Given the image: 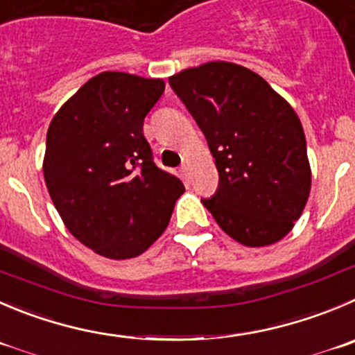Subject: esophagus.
Here are the masks:
<instances>
[{"label": "esophagus", "instance_id": "1", "mask_svg": "<svg viewBox=\"0 0 355 355\" xmlns=\"http://www.w3.org/2000/svg\"><path fill=\"white\" fill-rule=\"evenodd\" d=\"M180 171L183 172L184 175H187V174H188V171H190V165H187V164H184V165H181V168H180Z\"/></svg>", "mask_w": 355, "mask_h": 355}]
</instances>
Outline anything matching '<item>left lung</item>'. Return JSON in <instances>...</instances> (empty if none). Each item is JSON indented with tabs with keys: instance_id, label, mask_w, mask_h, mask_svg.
<instances>
[{
	"instance_id": "obj_1",
	"label": "left lung",
	"mask_w": 355,
	"mask_h": 355,
	"mask_svg": "<svg viewBox=\"0 0 355 355\" xmlns=\"http://www.w3.org/2000/svg\"><path fill=\"white\" fill-rule=\"evenodd\" d=\"M207 139L219 172L202 204L226 235L248 248L284 239L312 187L302 121L254 71L225 60L168 78Z\"/></svg>"
}]
</instances>
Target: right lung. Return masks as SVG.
I'll use <instances>...</instances> for the list:
<instances>
[{"label":"right lung","instance_id":"add662e5","mask_svg":"<svg viewBox=\"0 0 355 355\" xmlns=\"http://www.w3.org/2000/svg\"><path fill=\"white\" fill-rule=\"evenodd\" d=\"M164 80L104 71L71 96L46 132L43 175L67 230L110 259L143 254L184 191L155 165L144 116Z\"/></svg>","mask_w":355,"mask_h":355}]
</instances>
